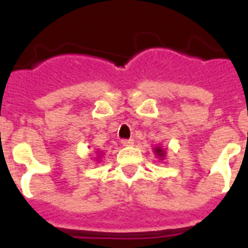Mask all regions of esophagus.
Returning a JSON list of instances; mask_svg holds the SVG:
<instances>
[{
  "mask_svg": "<svg viewBox=\"0 0 248 248\" xmlns=\"http://www.w3.org/2000/svg\"><path fill=\"white\" fill-rule=\"evenodd\" d=\"M121 143H122V145H124V147H131V145H134V140H132V139H124L122 141H121Z\"/></svg>",
  "mask_w": 248,
  "mask_h": 248,
  "instance_id": "1",
  "label": "esophagus"
}]
</instances>
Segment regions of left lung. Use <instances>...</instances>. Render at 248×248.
<instances>
[{
    "label": "left lung",
    "instance_id": "obj_1",
    "mask_svg": "<svg viewBox=\"0 0 248 248\" xmlns=\"http://www.w3.org/2000/svg\"><path fill=\"white\" fill-rule=\"evenodd\" d=\"M153 152H155V155L158 157L161 161H163V159L166 158V155H167V151H166V148H162L159 147V145H157L155 148H153Z\"/></svg>",
    "mask_w": 248,
    "mask_h": 248
}]
</instances>
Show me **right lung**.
<instances>
[{"label": "right lung", "mask_w": 248, "mask_h": 248, "mask_svg": "<svg viewBox=\"0 0 248 248\" xmlns=\"http://www.w3.org/2000/svg\"><path fill=\"white\" fill-rule=\"evenodd\" d=\"M101 155H103V152L97 151V158H96V161H100V159H101Z\"/></svg>", "instance_id": "1"}]
</instances>
